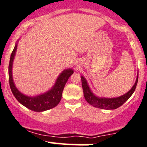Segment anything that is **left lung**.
<instances>
[{
  "mask_svg": "<svg viewBox=\"0 0 147 147\" xmlns=\"http://www.w3.org/2000/svg\"><path fill=\"white\" fill-rule=\"evenodd\" d=\"M138 76H139V74L137 75V78H136L134 85L126 94H123L119 97H117V98H99V97L96 96L90 89L89 86L87 84L86 80L85 79L84 76H81V83H82L83 91H84L85 99L86 100L88 104H91L93 107H96V108L101 109H116L119 108L121 105H123V103L126 102L134 92L138 82Z\"/></svg>",
  "mask_w": 147,
  "mask_h": 147,
  "instance_id": "1",
  "label": "left lung"
}]
</instances>
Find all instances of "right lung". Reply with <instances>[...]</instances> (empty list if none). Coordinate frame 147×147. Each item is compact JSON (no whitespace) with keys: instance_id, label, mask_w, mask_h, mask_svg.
Listing matches in <instances>:
<instances>
[{"instance_id":"obj_1","label":"right lung","mask_w":147,"mask_h":147,"mask_svg":"<svg viewBox=\"0 0 147 147\" xmlns=\"http://www.w3.org/2000/svg\"><path fill=\"white\" fill-rule=\"evenodd\" d=\"M17 49V43L16 44L12 53L11 55L9 66H8V77H9V84L11 91L14 96L22 105L26 108L32 110V111L41 112L54 108L59 104L61 99L62 92L64 88L65 85L67 82L69 77L74 73L71 69H66L63 71L62 73L59 76L56 84L53 88L45 94L36 96L30 97L27 96L24 94H21L14 84L12 77V66L14 56Z\"/></svg>"}]
</instances>
